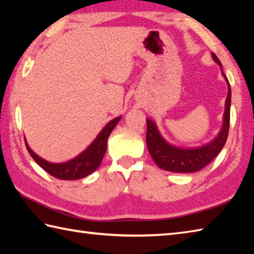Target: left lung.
Wrapping results in <instances>:
<instances>
[{
    "label": "left lung",
    "mask_w": 254,
    "mask_h": 254,
    "mask_svg": "<svg viewBox=\"0 0 254 254\" xmlns=\"http://www.w3.org/2000/svg\"><path fill=\"white\" fill-rule=\"evenodd\" d=\"M213 60L216 62L222 74L228 85V95L225 102V112L223 118V126L218 135L207 144L202 145L198 147L192 148H182L178 147L168 143L161 136L156 123L146 119L147 122V132H146V144L148 152L154 159L155 164L159 168L170 171V172H195L204 168L208 165L223 149L224 145L227 141L228 131H229V120H230V104H231V89L228 82V78L223 72V65L218 58L212 53Z\"/></svg>",
    "instance_id": "1"
}]
</instances>
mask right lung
Returning a JSON list of instances; mask_svg holds the SVG:
<instances>
[{
  "mask_svg": "<svg viewBox=\"0 0 254 254\" xmlns=\"http://www.w3.org/2000/svg\"><path fill=\"white\" fill-rule=\"evenodd\" d=\"M121 120V117H117L113 120L108 122L105 127L99 132L89 146L78 154L76 157L65 161V163H50L46 159L41 158L36 153L32 152V149L27 144L25 138L26 147L28 149V153L36 163L39 165L42 169L47 171L48 174L55 178L61 180H76L87 177L88 175L98 168L101 164V160L104 158L107 150V141L108 137L111 134L113 128L116 127L118 122Z\"/></svg>",
  "mask_w": 254,
  "mask_h": 254,
  "instance_id": "obj_1",
  "label": "right lung"
}]
</instances>
